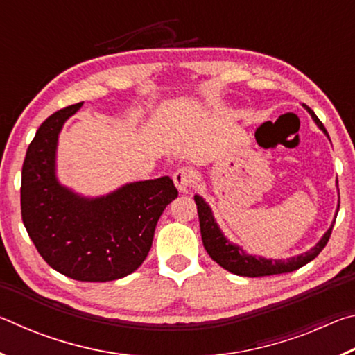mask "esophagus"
Masks as SVG:
<instances>
[{"mask_svg": "<svg viewBox=\"0 0 355 355\" xmlns=\"http://www.w3.org/2000/svg\"><path fill=\"white\" fill-rule=\"evenodd\" d=\"M194 182V173H192L191 167L180 166L178 169L173 172V183H175L177 189L180 192H186L189 186Z\"/></svg>", "mask_w": 355, "mask_h": 355, "instance_id": "obj_1", "label": "esophagus"}]
</instances>
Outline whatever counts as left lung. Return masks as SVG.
Listing matches in <instances>:
<instances>
[{
	"label": "left lung",
	"mask_w": 355,
	"mask_h": 355,
	"mask_svg": "<svg viewBox=\"0 0 355 355\" xmlns=\"http://www.w3.org/2000/svg\"><path fill=\"white\" fill-rule=\"evenodd\" d=\"M305 110L310 112L311 119H313L318 127L324 131V135L329 137L326 128H324L321 120L316 117V114L311 111L309 106H305ZM194 200L197 205V213H199L203 248L207 249L208 255L211 257L219 266L227 269V271L232 274L243 275V277H264V275L293 272L296 271V269L302 268L304 264L315 260V258L320 255V252L326 248V244L330 238V233H332V228L335 224V219H334L332 225H330L329 230L324 233V236L320 239V243H318L315 248H311L309 252H305V254L288 258V260H272V258H269L268 260V258H263V257L245 254L241 248H238V245L228 241V239L224 236V233L220 232L218 224H216L211 208L208 207V203L203 200L200 196H194ZM336 214H338V211H336Z\"/></svg>",
	"instance_id": "1"
}]
</instances>
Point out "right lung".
Instances as JSON below:
<instances>
[{
  "label": "right lung",
  "mask_w": 355,
  "mask_h": 355,
  "mask_svg": "<svg viewBox=\"0 0 355 355\" xmlns=\"http://www.w3.org/2000/svg\"><path fill=\"white\" fill-rule=\"evenodd\" d=\"M81 106L51 114L29 144L21 169V219L55 271L80 282H111L135 272L146 260L159 216L178 191L169 177H161L87 199L59 183V131Z\"/></svg>",
  "instance_id": "right-lung-1"
}]
</instances>
